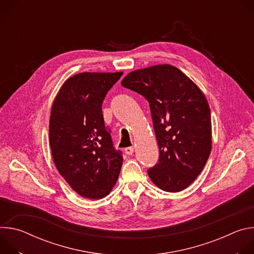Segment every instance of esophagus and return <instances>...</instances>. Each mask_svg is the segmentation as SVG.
Here are the masks:
<instances>
[{"mask_svg":"<svg viewBox=\"0 0 254 254\" xmlns=\"http://www.w3.org/2000/svg\"><path fill=\"white\" fill-rule=\"evenodd\" d=\"M133 151H134V148H133V147H127V148H126V149H125L126 154H127V155H128V156L132 155V154H133Z\"/></svg>","mask_w":254,"mask_h":254,"instance_id":"1","label":"esophagus"}]
</instances>
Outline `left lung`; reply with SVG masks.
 <instances>
[{"label":"left lung","instance_id":"8db88e82","mask_svg":"<svg viewBox=\"0 0 254 254\" xmlns=\"http://www.w3.org/2000/svg\"><path fill=\"white\" fill-rule=\"evenodd\" d=\"M122 85L149 101L158 140V163L148 170L166 192L186 189L203 170L212 148L211 113L199 87L169 64L134 70Z\"/></svg>","mask_w":254,"mask_h":254}]
</instances>
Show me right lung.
Segmentation results:
<instances>
[{
  "mask_svg": "<svg viewBox=\"0 0 254 254\" xmlns=\"http://www.w3.org/2000/svg\"><path fill=\"white\" fill-rule=\"evenodd\" d=\"M123 72H83L69 77L51 108L49 141L59 174L77 194L101 199L115 187L123 155L114 148L101 105Z\"/></svg>",
  "mask_w": 254,
  "mask_h": 254,
  "instance_id": "add662e5",
  "label": "right lung"
}]
</instances>
